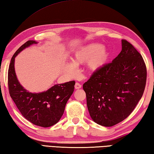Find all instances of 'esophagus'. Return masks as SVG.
<instances>
[{
  "label": "esophagus",
  "instance_id": "1",
  "mask_svg": "<svg viewBox=\"0 0 154 154\" xmlns=\"http://www.w3.org/2000/svg\"><path fill=\"white\" fill-rule=\"evenodd\" d=\"M81 88H82V85L79 84V83H75V89H80Z\"/></svg>",
  "mask_w": 154,
  "mask_h": 154
}]
</instances>
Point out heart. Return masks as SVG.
I'll return each instance as SVG.
<instances>
[{"label": "heart", "instance_id": "b5f03b06", "mask_svg": "<svg viewBox=\"0 0 154 154\" xmlns=\"http://www.w3.org/2000/svg\"><path fill=\"white\" fill-rule=\"evenodd\" d=\"M108 54L105 47L99 44H90L78 49L72 55L73 63L68 65V71L71 74L77 72V66L88 62L89 67L96 70L104 65L108 59Z\"/></svg>", "mask_w": 154, "mask_h": 154}]
</instances>
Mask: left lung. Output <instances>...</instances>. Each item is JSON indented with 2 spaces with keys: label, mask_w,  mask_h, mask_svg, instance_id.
Wrapping results in <instances>:
<instances>
[{
  "label": "left lung",
  "mask_w": 154,
  "mask_h": 154,
  "mask_svg": "<svg viewBox=\"0 0 154 154\" xmlns=\"http://www.w3.org/2000/svg\"><path fill=\"white\" fill-rule=\"evenodd\" d=\"M146 80V65L141 54L122 40L120 54L94 72L83 85L93 121L104 127L124 121L143 96Z\"/></svg>",
  "instance_id": "left-lung-1"
}]
</instances>
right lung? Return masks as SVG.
<instances>
[{
	"label": "right lung",
	"mask_w": 154,
	"mask_h": 154,
	"mask_svg": "<svg viewBox=\"0 0 154 154\" xmlns=\"http://www.w3.org/2000/svg\"><path fill=\"white\" fill-rule=\"evenodd\" d=\"M37 42L28 40L13 56L8 71V88L10 96L22 115L32 124L49 127L59 121L65 111L66 102L74 91L75 81L55 85L46 91L29 93L17 79L14 63L15 58L21 50Z\"/></svg>",
	"instance_id": "add662e5"
}]
</instances>
